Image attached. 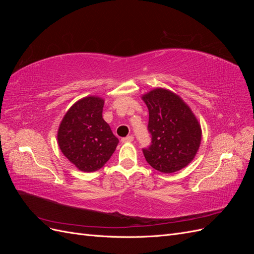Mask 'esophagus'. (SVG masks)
<instances>
[{
    "instance_id": "esophagus-1",
    "label": "esophagus",
    "mask_w": 254,
    "mask_h": 254,
    "mask_svg": "<svg viewBox=\"0 0 254 254\" xmlns=\"http://www.w3.org/2000/svg\"><path fill=\"white\" fill-rule=\"evenodd\" d=\"M133 141V136L132 135H127L126 137H123L122 139V142L123 143H130Z\"/></svg>"
}]
</instances>
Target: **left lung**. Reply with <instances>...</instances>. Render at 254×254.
Masks as SVG:
<instances>
[{
  "mask_svg": "<svg viewBox=\"0 0 254 254\" xmlns=\"http://www.w3.org/2000/svg\"><path fill=\"white\" fill-rule=\"evenodd\" d=\"M149 112L151 144L143 148L147 163L172 174L191 162L201 142V127L182 98L172 91L157 88L142 96Z\"/></svg>",
  "mask_w": 254,
  "mask_h": 254,
  "instance_id": "8db88e82",
  "label": "left lung"
}]
</instances>
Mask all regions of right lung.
<instances>
[{"mask_svg":"<svg viewBox=\"0 0 254 254\" xmlns=\"http://www.w3.org/2000/svg\"><path fill=\"white\" fill-rule=\"evenodd\" d=\"M103 98L83 97L67 110L59 125V148L79 171L91 173L102 168L119 144L103 119Z\"/></svg>","mask_w":254,"mask_h":254,"instance_id":"add662e5","label":"right lung"}]
</instances>
